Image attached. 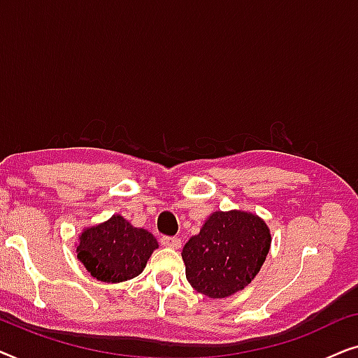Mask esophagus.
<instances>
[{
    "label": "esophagus",
    "instance_id": "34e87169",
    "mask_svg": "<svg viewBox=\"0 0 358 358\" xmlns=\"http://www.w3.org/2000/svg\"><path fill=\"white\" fill-rule=\"evenodd\" d=\"M161 244L166 248H173V249H179L180 248V239L176 236H163L161 238Z\"/></svg>",
    "mask_w": 358,
    "mask_h": 358
}]
</instances>
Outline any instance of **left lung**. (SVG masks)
Listing matches in <instances>:
<instances>
[{"instance_id":"1","label":"left lung","mask_w":358,"mask_h":358,"mask_svg":"<svg viewBox=\"0 0 358 358\" xmlns=\"http://www.w3.org/2000/svg\"><path fill=\"white\" fill-rule=\"evenodd\" d=\"M271 243V229L257 215L213 212L182 248L185 277L205 296H233L256 278Z\"/></svg>"}]
</instances>
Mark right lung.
<instances>
[{"mask_svg":"<svg viewBox=\"0 0 358 358\" xmlns=\"http://www.w3.org/2000/svg\"><path fill=\"white\" fill-rule=\"evenodd\" d=\"M158 241L148 229L135 228L122 215L83 229L76 256L86 271L101 282L119 283L140 275Z\"/></svg>","mask_w":358,"mask_h":358,"instance_id":"add662e5","label":"right lung"}]
</instances>
